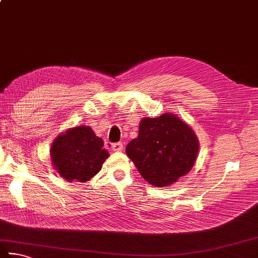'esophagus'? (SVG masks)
<instances>
[{
  "label": "esophagus",
  "instance_id": "34e87169",
  "mask_svg": "<svg viewBox=\"0 0 258 258\" xmlns=\"http://www.w3.org/2000/svg\"><path fill=\"white\" fill-rule=\"evenodd\" d=\"M111 148H113L114 151L119 152V151H121V150H123L124 145H123V142H116V143L113 144V147H111Z\"/></svg>",
  "mask_w": 258,
  "mask_h": 258
}]
</instances>
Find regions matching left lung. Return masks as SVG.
<instances>
[{
  "label": "left lung",
  "mask_w": 258,
  "mask_h": 258,
  "mask_svg": "<svg viewBox=\"0 0 258 258\" xmlns=\"http://www.w3.org/2000/svg\"><path fill=\"white\" fill-rule=\"evenodd\" d=\"M199 142L188 125L175 115L144 118L139 137L126 153L149 184L166 187L185 176L194 166Z\"/></svg>",
  "instance_id": "8db88e82"
}]
</instances>
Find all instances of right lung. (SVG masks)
<instances>
[{"mask_svg": "<svg viewBox=\"0 0 258 258\" xmlns=\"http://www.w3.org/2000/svg\"><path fill=\"white\" fill-rule=\"evenodd\" d=\"M104 141L87 126L69 130L55 139L50 159L58 174L69 181H88L101 169L108 152Z\"/></svg>", "mask_w": 258, "mask_h": 258, "instance_id": "right-lung-1", "label": "right lung"}]
</instances>
